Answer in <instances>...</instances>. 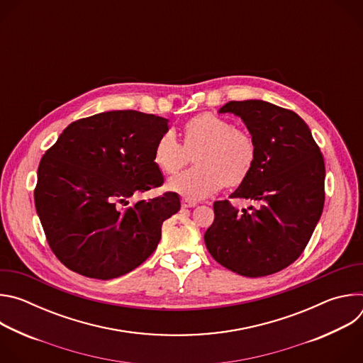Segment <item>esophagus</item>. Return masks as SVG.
Wrapping results in <instances>:
<instances>
[{"label": "esophagus", "instance_id": "esophagus-1", "mask_svg": "<svg viewBox=\"0 0 363 363\" xmlns=\"http://www.w3.org/2000/svg\"><path fill=\"white\" fill-rule=\"evenodd\" d=\"M181 205H182V208H194V206L196 205V202L191 201V199H186V198H182Z\"/></svg>", "mask_w": 363, "mask_h": 363}]
</instances>
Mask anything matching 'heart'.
Listing matches in <instances>:
<instances>
[{"instance_id": "1", "label": "heart", "mask_w": 363, "mask_h": 363, "mask_svg": "<svg viewBox=\"0 0 363 363\" xmlns=\"http://www.w3.org/2000/svg\"><path fill=\"white\" fill-rule=\"evenodd\" d=\"M184 145L174 132H164L153 146V161L165 174H177L195 152L196 167L172 178L169 189L186 199H202L224 185L238 186L251 174L257 161L252 136L217 115L201 113L182 128Z\"/></svg>"}]
</instances>
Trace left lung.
I'll list each match as a JSON object with an SVG mask.
<instances>
[{
  "instance_id": "left-lung-1",
  "label": "left lung",
  "mask_w": 363,
  "mask_h": 363,
  "mask_svg": "<svg viewBox=\"0 0 363 363\" xmlns=\"http://www.w3.org/2000/svg\"><path fill=\"white\" fill-rule=\"evenodd\" d=\"M220 113L241 118L257 145L250 177L230 198L257 205L235 210L214 202L203 240L214 260L245 276L274 274L294 263L312 237L325 205V161L304 121L263 100L228 101Z\"/></svg>"
}]
</instances>
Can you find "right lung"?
I'll use <instances>...</instances> for the list:
<instances>
[{
    "label": "right lung",
    "instance_id": "obj_1",
    "mask_svg": "<svg viewBox=\"0 0 363 363\" xmlns=\"http://www.w3.org/2000/svg\"><path fill=\"white\" fill-rule=\"evenodd\" d=\"M168 119L112 111L70 123L37 171L35 210L47 242L70 270L99 280L121 277L158 247L162 223L181 208L165 192L129 203L164 184L153 146Z\"/></svg>",
    "mask_w": 363,
    "mask_h": 363
}]
</instances>
